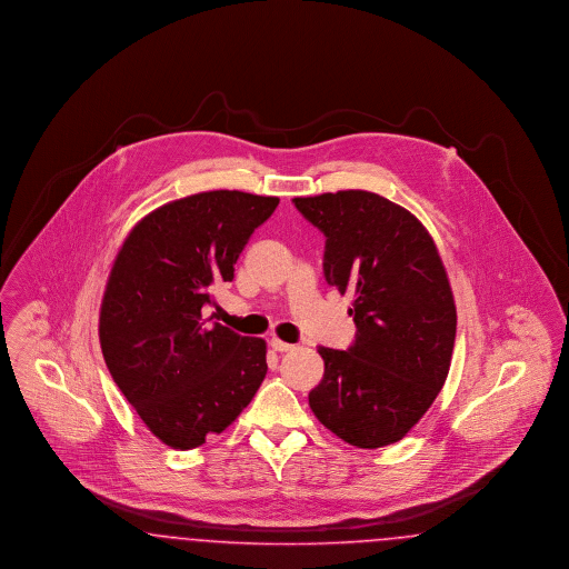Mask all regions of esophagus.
Returning a JSON list of instances; mask_svg holds the SVG:
<instances>
[{
    "label": "esophagus",
    "mask_w": 569,
    "mask_h": 569,
    "mask_svg": "<svg viewBox=\"0 0 569 569\" xmlns=\"http://www.w3.org/2000/svg\"><path fill=\"white\" fill-rule=\"evenodd\" d=\"M271 348L274 352H290V350H295V346H292V343H286V341L277 339V337H272Z\"/></svg>",
    "instance_id": "esophagus-1"
}]
</instances>
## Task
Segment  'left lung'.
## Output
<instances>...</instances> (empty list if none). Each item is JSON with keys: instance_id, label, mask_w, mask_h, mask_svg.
I'll return each instance as SVG.
<instances>
[{"instance_id": "8db88e82", "label": "left lung", "mask_w": 569, "mask_h": 569, "mask_svg": "<svg viewBox=\"0 0 569 569\" xmlns=\"http://www.w3.org/2000/svg\"><path fill=\"white\" fill-rule=\"evenodd\" d=\"M326 237L325 277L352 295L356 339L320 348L325 378L309 406L356 448L403 439L433 406L450 371L457 307L427 228L407 209L365 190L292 200Z\"/></svg>"}]
</instances>
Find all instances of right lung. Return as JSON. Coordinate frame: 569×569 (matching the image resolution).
Instances as JSON below:
<instances>
[{"label": "right lung", "mask_w": 569, "mask_h": 569, "mask_svg": "<svg viewBox=\"0 0 569 569\" xmlns=\"http://www.w3.org/2000/svg\"><path fill=\"white\" fill-rule=\"evenodd\" d=\"M279 198L202 191L142 217L121 244L100 309L110 376L147 429L174 450L226 431L267 376V341L202 309Z\"/></svg>", "instance_id": "add662e5"}]
</instances>
